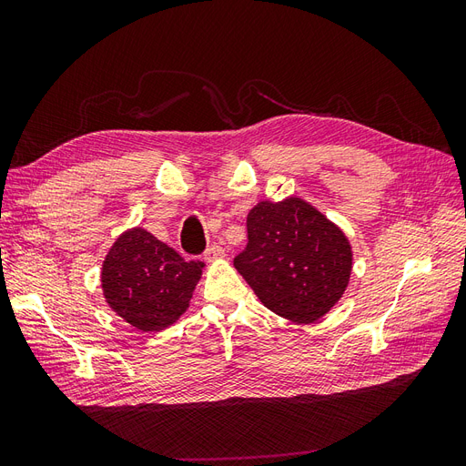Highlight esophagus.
Returning a JSON list of instances; mask_svg holds the SVG:
<instances>
[{"label":"esophagus","mask_w":466,"mask_h":466,"mask_svg":"<svg viewBox=\"0 0 466 466\" xmlns=\"http://www.w3.org/2000/svg\"><path fill=\"white\" fill-rule=\"evenodd\" d=\"M225 257V250H223V247H219V245H211L206 252H204V258L206 260H219V258H223Z\"/></svg>","instance_id":"1"}]
</instances>
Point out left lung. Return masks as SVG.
<instances>
[{"label":"left lung","mask_w":466,"mask_h":466,"mask_svg":"<svg viewBox=\"0 0 466 466\" xmlns=\"http://www.w3.org/2000/svg\"><path fill=\"white\" fill-rule=\"evenodd\" d=\"M248 243L233 264L276 315L315 322L342 298L351 274L344 231L301 198L262 200L247 216Z\"/></svg>","instance_id":"8db88e82"}]
</instances>
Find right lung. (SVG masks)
Here are the masks:
<instances>
[{
	"label": "right lung",
	"mask_w": 466,
	"mask_h": 466,
	"mask_svg": "<svg viewBox=\"0 0 466 466\" xmlns=\"http://www.w3.org/2000/svg\"><path fill=\"white\" fill-rule=\"evenodd\" d=\"M206 264L185 260L142 228L124 231L101 270L108 307L142 332H157L187 311Z\"/></svg>",
	"instance_id": "obj_1"
}]
</instances>
